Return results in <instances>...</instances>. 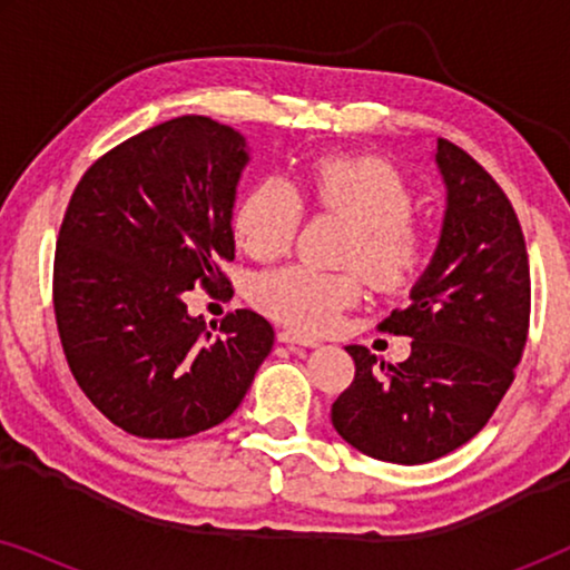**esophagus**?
<instances>
[{
  "label": "esophagus",
  "mask_w": 570,
  "mask_h": 570,
  "mask_svg": "<svg viewBox=\"0 0 570 570\" xmlns=\"http://www.w3.org/2000/svg\"><path fill=\"white\" fill-rule=\"evenodd\" d=\"M277 340L287 342V345H303V347H316L318 345L316 337H311V334H303V332H295V330H279Z\"/></svg>",
  "instance_id": "34e87169"
}]
</instances>
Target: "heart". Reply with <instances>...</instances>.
Here are the masks:
<instances>
[{
  "instance_id": "b5f03b06",
  "label": "heart",
  "mask_w": 570,
  "mask_h": 570,
  "mask_svg": "<svg viewBox=\"0 0 570 570\" xmlns=\"http://www.w3.org/2000/svg\"><path fill=\"white\" fill-rule=\"evenodd\" d=\"M303 207L337 213L353 223L345 264H353L379 291H402L425 262V233L412 209L415 191L400 170L379 158L324 155L295 176L256 181L240 197L233 228L254 259L272 262L291 252ZM363 283L355 272L283 267L256 277L252 298L264 314L306 332H324L355 306Z\"/></svg>"
}]
</instances>
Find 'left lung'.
Wrapping results in <instances>:
<instances>
[{"label": "left lung", "instance_id": "1", "mask_svg": "<svg viewBox=\"0 0 570 570\" xmlns=\"http://www.w3.org/2000/svg\"><path fill=\"white\" fill-rule=\"evenodd\" d=\"M446 184L439 246L381 332L412 337L404 363H376L345 347L355 379L332 404V425L350 446L381 462L425 464L478 435L513 381L529 332L524 233L495 178L472 155L439 139Z\"/></svg>", "mask_w": 570, "mask_h": 570}]
</instances>
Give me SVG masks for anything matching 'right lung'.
I'll use <instances>...</instances> for the list:
<instances>
[{
    "label": "right lung",
    "mask_w": 570,
    "mask_h": 570,
    "mask_svg": "<svg viewBox=\"0 0 570 570\" xmlns=\"http://www.w3.org/2000/svg\"><path fill=\"white\" fill-rule=\"evenodd\" d=\"M246 139L178 116L85 170L53 256V314L85 396L139 439H186L228 420L269 355L275 330L240 308L217 324L184 293L228 291L233 202Z\"/></svg>",
    "instance_id": "add662e5"
}]
</instances>
